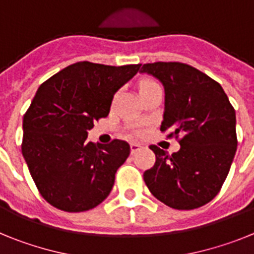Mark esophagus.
<instances>
[{
	"label": "esophagus",
	"instance_id": "obj_1",
	"mask_svg": "<svg viewBox=\"0 0 254 254\" xmlns=\"http://www.w3.org/2000/svg\"><path fill=\"white\" fill-rule=\"evenodd\" d=\"M141 145L140 143H136V142H132L131 143V154H134V152H137V151H140L141 150Z\"/></svg>",
	"mask_w": 254,
	"mask_h": 254
}]
</instances>
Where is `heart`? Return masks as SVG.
<instances>
[{"instance_id":"1","label":"heart","mask_w":254,"mask_h":254,"mask_svg":"<svg viewBox=\"0 0 254 254\" xmlns=\"http://www.w3.org/2000/svg\"><path fill=\"white\" fill-rule=\"evenodd\" d=\"M152 84H155V82H154V81H145V82H142V84H141L140 90H141V89H143V87L150 86V85H152ZM133 132H134V133H138V131H137V129H133Z\"/></svg>"}]
</instances>
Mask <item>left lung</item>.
Returning <instances> with one entry per match:
<instances>
[{"mask_svg": "<svg viewBox=\"0 0 254 254\" xmlns=\"http://www.w3.org/2000/svg\"><path fill=\"white\" fill-rule=\"evenodd\" d=\"M165 89L160 131L176 137L172 155L151 145L154 167L143 173L147 188L176 210L206 205L220 192L237 151L235 111L219 82L181 62H154L141 67Z\"/></svg>", "mask_w": 254, "mask_h": 254, "instance_id": "8db88e82", "label": "left lung"}]
</instances>
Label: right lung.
<instances>
[{
  "label": "right lung",
  "instance_id": "1",
  "mask_svg": "<svg viewBox=\"0 0 254 254\" xmlns=\"http://www.w3.org/2000/svg\"><path fill=\"white\" fill-rule=\"evenodd\" d=\"M141 64L76 62L40 85L22 120V156L40 196L53 207L82 212L111 193L129 145L87 141L94 122L105 118L113 95Z\"/></svg>",
  "mask_w": 254,
  "mask_h": 254
}]
</instances>
